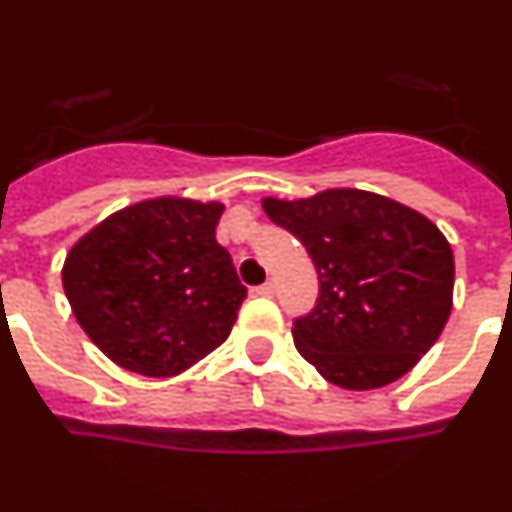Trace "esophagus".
I'll list each match as a JSON object with an SVG mask.
<instances>
[{
    "mask_svg": "<svg viewBox=\"0 0 512 512\" xmlns=\"http://www.w3.org/2000/svg\"><path fill=\"white\" fill-rule=\"evenodd\" d=\"M255 294L257 296H273V294H276V283L268 281V283H263V286H257Z\"/></svg>",
    "mask_w": 512,
    "mask_h": 512,
    "instance_id": "obj_1",
    "label": "esophagus"
}]
</instances>
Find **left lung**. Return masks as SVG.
<instances>
[{
	"label": "left lung",
	"mask_w": 512,
	"mask_h": 512,
	"mask_svg": "<svg viewBox=\"0 0 512 512\" xmlns=\"http://www.w3.org/2000/svg\"><path fill=\"white\" fill-rule=\"evenodd\" d=\"M263 210L304 244L320 276L315 309L291 330L296 351L343 390L385 388L411 372L453 309V249L435 223L351 187L263 197Z\"/></svg>",
	"instance_id": "1"
}]
</instances>
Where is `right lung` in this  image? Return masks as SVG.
<instances>
[{"mask_svg":"<svg viewBox=\"0 0 512 512\" xmlns=\"http://www.w3.org/2000/svg\"><path fill=\"white\" fill-rule=\"evenodd\" d=\"M223 203L150 197L72 244L62 286L72 315L117 367L174 377L216 351L247 289L216 242Z\"/></svg>","mask_w":512,"mask_h":512,"instance_id":"1","label":"right lung"}]
</instances>
